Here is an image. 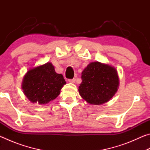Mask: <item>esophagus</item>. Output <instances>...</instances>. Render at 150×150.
Segmentation results:
<instances>
[{
  "mask_svg": "<svg viewBox=\"0 0 150 150\" xmlns=\"http://www.w3.org/2000/svg\"><path fill=\"white\" fill-rule=\"evenodd\" d=\"M75 81H76V79H75V78L72 79H69V83H74L75 82Z\"/></svg>",
  "mask_w": 150,
  "mask_h": 150,
  "instance_id": "1",
  "label": "esophagus"
}]
</instances>
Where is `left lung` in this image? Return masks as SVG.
I'll use <instances>...</instances> for the list:
<instances>
[{
  "label": "left lung",
  "instance_id": "1",
  "mask_svg": "<svg viewBox=\"0 0 150 150\" xmlns=\"http://www.w3.org/2000/svg\"><path fill=\"white\" fill-rule=\"evenodd\" d=\"M79 92L83 99L99 105L110 99L118 90L119 79L115 68L99 62L89 63L82 72Z\"/></svg>",
  "mask_w": 150,
  "mask_h": 150
}]
</instances>
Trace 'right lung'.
<instances>
[{"label": "right lung", "instance_id": "obj_1", "mask_svg": "<svg viewBox=\"0 0 150 150\" xmlns=\"http://www.w3.org/2000/svg\"><path fill=\"white\" fill-rule=\"evenodd\" d=\"M65 84L63 75L55 73L52 63H47L27 72L22 89L32 103L44 105L58 96Z\"/></svg>", "mask_w": 150, "mask_h": 150}]
</instances>
